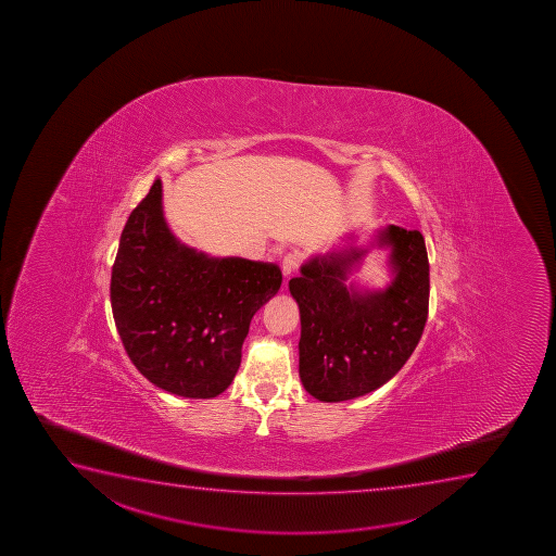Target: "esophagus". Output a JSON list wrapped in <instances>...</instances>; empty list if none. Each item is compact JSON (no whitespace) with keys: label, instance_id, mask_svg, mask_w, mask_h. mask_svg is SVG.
<instances>
[{"label":"esophagus","instance_id":"34e87169","mask_svg":"<svg viewBox=\"0 0 556 556\" xmlns=\"http://www.w3.org/2000/svg\"><path fill=\"white\" fill-rule=\"evenodd\" d=\"M298 266H300V255H298V253H288V255L282 258V275L288 279L290 275L294 274Z\"/></svg>","mask_w":556,"mask_h":556}]
</instances>
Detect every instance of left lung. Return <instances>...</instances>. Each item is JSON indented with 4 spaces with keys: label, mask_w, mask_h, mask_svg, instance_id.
<instances>
[{
    "label": "left lung",
    "mask_w": 556,
    "mask_h": 556,
    "mask_svg": "<svg viewBox=\"0 0 556 556\" xmlns=\"http://www.w3.org/2000/svg\"><path fill=\"white\" fill-rule=\"evenodd\" d=\"M353 240V236H350ZM391 249L392 281L383 290L348 285L368 249L327 251L288 282L301 316L300 378L321 402L376 391L412 357L428 320L430 264L418 230L389 225L376 236Z\"/></svg>",
    "instance_id": "obj_1"
}]
</instances>
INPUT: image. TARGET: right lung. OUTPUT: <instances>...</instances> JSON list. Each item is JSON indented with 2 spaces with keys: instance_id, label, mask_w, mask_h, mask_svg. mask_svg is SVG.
<instances>
[{
  "instance_id": "obj_1",
  "label": "right lung",
  "mask_w": 556,
  "mask_h": 556,
  "mask_svg": "<svg viewBox=\"0 0 556 556\" xmlns=\"http://www.w3.org/2000/svg\"><path fill=\"white\" fill-rule=\"evenodd\" d=\"M281 282L277 264L217 258L178 242L156 178L121 235L113 318L128 357L151 383L184 399H214L232 383L251 318Z\"/></svg>"
}]
</instances>
